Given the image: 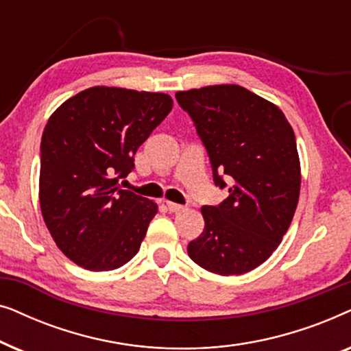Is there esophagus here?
<instances>
[{
	"label": "esophagus",
	"instance_id": "34e87169",
	"mask_svg": "<svg viewBox=\"0 0 351 351\" xmlns=\"http://www.w3.org/2000/svg\"><path fill=\"white\" fill-rule=\"evenodd\" d=\"M166 208L171 210V213H182V210H185L186 208L182 204H177V203H171V201H166Z\"/></svg>",
	"mask_w": 351,
	"mask_h": 351
}]
</instances>
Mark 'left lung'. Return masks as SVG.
<instances>
[{
    "label": "left lung",
    "instance_id": "obj_1",
    "mask_svg": "<svg viewBox=\"0 0 351 351\" xmlns=\"http://www.w3.org/2000/svg\"><path fill=\"white\" fill-rule=\"evenodd\" d=\"M208 150L215 185L228 198L203 206L204 230L189 244L195 263L215 275H243L280 246L300 195L295 136L275 104L238 84L179 90Z\"/></svg>",
    "mask_w": 351,
    "mask_h": 351
}]
</instances>
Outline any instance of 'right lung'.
<instances>
[{"label": "right lung", "instance_id": "1", "mask_svg": "<svg viewBox=\"0 0 351 351\" xmlns=\"http://www.w3.org/2000/svg\"><path fill=\"white\" fill-rule=\"evenodd\" d=\"M171 95L94 86L65 100L41 137L40 206L57 247L90 271L136 256L158 213L121 190L134 155L172 110Z\"/></svg>", "mask_w": 351, "mask_h": 351}]
</instances>
